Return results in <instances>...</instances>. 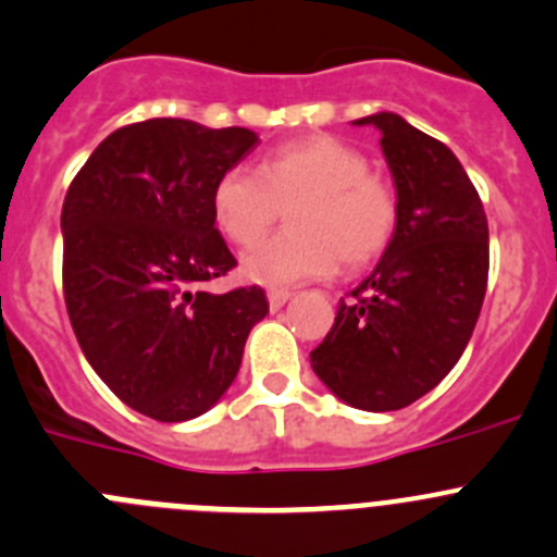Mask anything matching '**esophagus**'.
I'll return each instance as SVG.
<instances>
[{
  "label": "esophagus",
  "mask_w": 557,
  "mask_h": 557,
  "mask_svg": "<svg viewBox=\"0 0 557 557\" xmlns=\"http://www.w3.org/2000/svg\"><path fill=\"white\" fill-rule=\"evenodd\" d=\"M269 307H272V310H280V307H285V301L290 299V290H283V288H274V290H269Z\"/></svg>",
  "instance_id": "1"
}]
</instances>
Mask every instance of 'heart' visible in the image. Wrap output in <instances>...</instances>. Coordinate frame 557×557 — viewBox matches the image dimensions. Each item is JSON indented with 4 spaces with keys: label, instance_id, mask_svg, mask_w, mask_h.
I'll return each mask as SVG.
<instances>
[{
    "label": "heart",
    "instance_id": "heart-1",
    "mask_svg": "<svg viewBox=\"0 0 557 557\" xmlns=\"http://www.w3.org/2000/svg\"><path fill=\"white\" fill-rule=\"evenodd\" d=\"M288 206L290 228L242 261L252 283L326 277L339 261L345 269L367 267L386 250L399 220L394 187L370 174L364 154L334 135L283 144L258 171L234 165L212 193L218 225L239 247L258 245Z\"/></svg>",
    "mask_w": 557,
    "mask_h": 557
}]
</instances>
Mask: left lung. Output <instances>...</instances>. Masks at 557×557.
Returning <instances> with one entry per match:
<instances>
[{
  "instance_id": "1",
  "label": "left lung",
  "mask_w": 557,
  "mask_h": 557,
  "mask_svg": "<svg viewBox=\"0 0 557 557\" xmlns=\"http://www.w3.org/2000/svg\"><path fill=\"white\" fill-rule=\"evenodd\" d=\"M381 129L399 220L381 261L310 354L334 397L399 410L438 386L471 339L490 272L482 198L446 144L397 113L356 119Z\"/></svg>"
}]
</instances>
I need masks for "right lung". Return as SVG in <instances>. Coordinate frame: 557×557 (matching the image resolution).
Instances as JSON below:
<instances>
[{
    "label": "right lung",
    "instance_id": "1",
    "mask_svg": "<svg viewBox=\"0 0 557 557\" xmlns=\"http://www.w3.org/2000/svg\"><path fill=\"white\" fill-rule=\"evenodd\" d=\"M258 144L247 127L147 119L111 133L62 207V283L91 370L138 413L187 422L234 383L263 288L209 294L236 267L214 228L220 176Z\"/></svg>",
    "mask_w": 557,
    "mask_h": 557
}]
</instances>
